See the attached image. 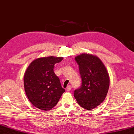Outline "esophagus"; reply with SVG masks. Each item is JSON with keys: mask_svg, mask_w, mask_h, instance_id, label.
Wrapping results in <instances>:
<instances>
[{"mask_svg": "<svg viewBox=\"0 0 134 134\" xmlns=\"http://www.w3.org/2000/svg\"><path fill=\"white\" fill-rule=\"evenodd\" d=\"M71 85H68V86L67 87V88H66V90L68 91H71Z\"/></svg>", "mask_w": 134, "mask_h": 134, "instance_id": "1", "label": "esophagus"}]
</instances>
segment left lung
<instances>
[{
	"label": "left lung",
	"mask_w": 134,
	"mask_h": 134,
	"mask_svg": "<svg viewBox=\"0 0 134 134\" xmlns=\"http://www.w3.org/2000/svg\"><path fill=\"white\" fill-rule=\"evenodd\" d=\"M75 59L79 65L82 85L74 91V97L82 107L91 110L106 97L110 84L109 73L97 56L83 53Z\"/></svg>",
	"instance_id": "1"
}]
</instances>
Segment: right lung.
<instances>
[{
    "instance_id": "right-lung-1",
    "label": "right lung",
    "mask_w": 134,
    "mask_h": 134,
    "mask_svg": "<svg viewBox=\"0 0 134 134\" xmlns=\"http://www.w3.org/2000/svg\"><path fill=\"white\" fill-rule=\"evenodd\" d=\"M63 59L53 56L37 58L26 69L24 76L25 92L30 102L37 108L51 110L65 91L53 71L54 65Z\"/></svg>"
}]
</instances>
